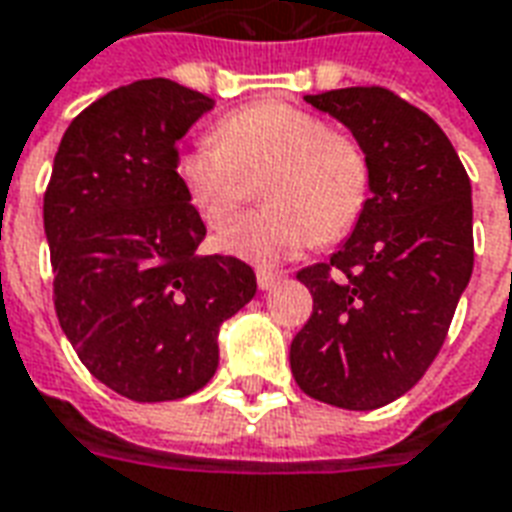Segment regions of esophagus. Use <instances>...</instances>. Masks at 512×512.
<instances>
[{
    "label": "esophagus",
    "instance_id": "34e87169",
    "mask_svg": "<svg viewBox=\"0 0 512 512\" xmlns=\"http://www.w3.org/2000/svg\"><path fill=\"white\" fill-rule=\"evenodd\" d=\"M279 279H282V276L274 274V271H257V287H260V290H271Z\"/></svg>",
    "mask_w": 512,
    "mask_h": 512
}]
</instances>
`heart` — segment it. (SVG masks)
I'll list each match as a JSON object with an SVG mask.
<instances>
[{
  "label": "heart",
  "mask_w": 512,
  "mask_h": 512,
  "mask_svg": "<svg viewBox=\"0 0 512 512\" xmlns=\"http://www.w3.org/2000/svg\"><path fill=\"white\" fill-rule=\"evenodd\" d=\"M176 179L208 230L230 225L260 184L266 208L219 238L225 255L255 268L279 266L314 241H342L372 195V165L361 143L282 100L222 116L214 143L181 151Z\"/></svg>",
  "instance_id": "b5f03b06"
}]
</instances>
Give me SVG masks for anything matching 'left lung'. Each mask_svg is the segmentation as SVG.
Wrapping results in <instances>:
<instances>
[{
	"label": "left lung",
	"instance_id": "obj_1",
	"mask_svg": "<svg viewBox=\"0 0 512 512\" xmlns=\"http://www.w3.org/2000/svg\"><path fill=\"white\" fill-rule=\"evenodd\" d=\"M352 132L372 195L328 263L298 271L312 317L290 344L298 388L342 410H377L410 391L448 336L467 290L472 187L429 113L382 86L306 94Z\"/></svg>",
	"mask_w": 512,
	"mask_h": 512
}]
</instances>
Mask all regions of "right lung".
Masks as SVG:
<instances>
[{
  "label": "right lung",
  "mask_w": 512,
  "mask_h": 512,
  "mask_svg": "<svg viewBox=\"0 0 512 512\" xmlns=\"http://www.w3.org/2000/svg\"><path fill=\"white\" fill-rule=\"evenodd\" d=\"M211 108L168 78L119 86L67 127L45 189L59 325L132 401L200 391L219 366V325L255 298L246 263L198 255L206 225L176 179V143Z\"/></svg>",
  "instance_id": "right-lung-1"
}]
</instances>
